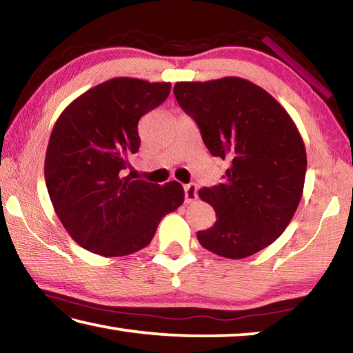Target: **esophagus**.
I'll list each match as a JSON object with an SVG mask.
<instances>
[{
	"mask_svg": "<svg viewBox=\"0 0 353 353\" xmlns=\"http://www.w3.org/2000/svg\"><path fill=\"white\" fill-rule=\"evenodd\" d=\"M183 191H185V202H187V204H190V202H194L196 199H198V187H196L194 183L185 185Z\"/></svg>",
	"mask_w": 353,
	"mask_h": 353,
	"instance_id": "34e87169",
	"label": "esophagus"
}]
</instances>
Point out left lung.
Here are the masks:
<instances>
[{"mask_svg": "<svg viewBox=\"0 0 353 353\" xmlns=\"http://www.w3.org/2000/svg\"><path fill=\"white\" fill-rule=\"evenodd\" d=\"M174 94L210 154L230 162L224 183L198 193L216 213V223L198 232L199 243L225 259L256 254L283 234L301 202V132L276 98L241 77L176 82Z\"/></svg>", "mask_w": 353, "mask_h": 353, "instance_id": "obj_1", "label": "left lung"}]
</instances>
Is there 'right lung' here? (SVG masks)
<instances>
[{"mask_svg":"<svg viewBox=\"0 0 353 353\" xmlns=\"http://www.w3.org/2000/svg\"><path fill=\"white\" fill-rule=\"evenodd\" d=\"M170 82L113 77L67 105L52 128L45 182L70 236L93 254L123 256L151 243L166 213L183 204L182 185L123 176L140 148L139 121L168 98Z\"/></svg>","mask_w":353,"mask_h":353,"instance_id":"1","label":"right lung"}]
</instances>
